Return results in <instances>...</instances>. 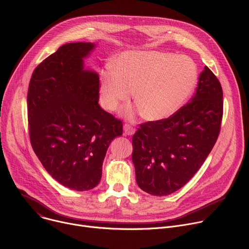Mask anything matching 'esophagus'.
Here are the masks:
<instances>
[{
    "mask_svg": "<svg viewBox=\"0 0 249 249\" xmlns=\"http://www.w3.org/2000/svg\"><path fill=\"white\" fill-rule=\"evenodd\" d=\"M124 132H125L126 135L131 136L136 132V128L133 127L132 125H130V124H125L124 125Z\"/></svg>",
    "mask_w": 249,
    "mask_h": 249,
    "instance_id": "obj_1",
    "label": "esophagus"
}]
</instances>
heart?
Segmentation results:
<instances>
[{"label": "heart", "mask_w": 249, "mask_h": 249, "mask_svg": "<svg viewBox=\"0 0 249 249\" xmlns=\"http://www.w3.org/2000/svg\"><path fill=\"white\" fill-rule=\"evenodd\" d=\"M198 82L194 61L184 55L154 50L126 51L112 66L99 74V93L103 107L113 111L130 101L135 91L134 116L142 113L149 121H160L178 111L193 93Z\"/></svg>", "instance_id": "obj_1"}]
</instances>
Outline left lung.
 I'll use <instances>...</instances> for the list:
<instances>
[{
  "label": "left lung",
  "mask_w": 249,
  "mask_h": 249,
  "mask_svg": "<svg viewBox=\"0 0 249 249\" xmlns=\"http://www.w3.org/2000/svg\"><path fill=\"white\" fill-rule=\"evenodd\" d=\"M223 109L222 86L205 66L190 102L168 118L140 124L134 134L132 160L139 187L166 196L184 186L216 144Z\"/></svg>",
  "instance_id": "obj_1"
}]
</instances>
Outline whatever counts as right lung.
Returning a JSON list of instances; mask_svg holds the SVG:
<instances>
[{
  "mask_svg": "<svg viewBox=\"0 0 249 249\" xmlns=\"http://www.w3.org/2000/svg\"><path fill=\"white\" fill-rule=\"evenodd\" d=\"M93 47L61 46L35 68L27 91L32 149L56 181L77 191L99 183L106 151L123 132L122 121L98 104V75L83 70Z\"/></svg>",
  "mask_w": 249,
  "mask_h": 249,
  "instance_id": "1",
  "label": "right lung"
}]
</instances>
